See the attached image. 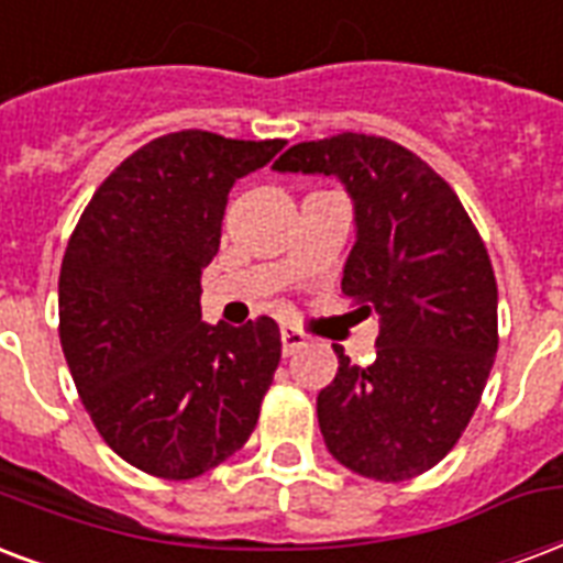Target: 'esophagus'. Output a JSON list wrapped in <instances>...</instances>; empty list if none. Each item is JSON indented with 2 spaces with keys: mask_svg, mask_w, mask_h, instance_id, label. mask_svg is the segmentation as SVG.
Wrapping results in <instances>:
<instances>
[{
  "mask_svg": "<svg viewBox=\"0 0 563 563\" xmlns=\"http://www.w3.org/2000/svg\"><path fill=\"white\" fill-rule=\"evenodd\" d=\"M280 339H283V354H286V357L298 354V351L307 345V333H300L298 328H289V324H283L280 328Z\"/></svg>",
  "mask_w": 563,
  "mask_h": 563,
  "instance_id": "obj_1",
  "label": "esophagus"
}]
</instances>
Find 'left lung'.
<instances>
[{"mask_svg":"<svg viewBox=\"0 0 563 563\" xmlns=\"http://www.w3.org/2000/svg\"><path fill=\"white\" fill-rule=\"evenodd\" d=\"M274 170L345 186L357 242L342 291L380 324L368 366L333 345L339 372L319 393L324 445L363 478H416L461 440L499 349V291L482 235L434 167L389 139L303 141Z\"/></svg>","mask_w":563,"mask_h":563,"instance_id":"1","label":"left lung"}]
</instances>
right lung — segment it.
<instances>
[{
	"instance_id": "obj_1",
	"label": "right lung",
	"mask_w": 563,
	"mask_h": 563,
	"mask_svg": "<svg viewBox=\"0 0 563 563\" xmlns=\"http://www.w3.org/2000/svg\"><path fill=\"white\" fill-rule=\"evenodd\" d=\"M286 141L183 129L150 141L93 191L64 251L58 336L109 449L188 482L247 443L280 363L268 316L200 321V274L221 244L235 179Z\"/></svg>"
}]
</instances>
